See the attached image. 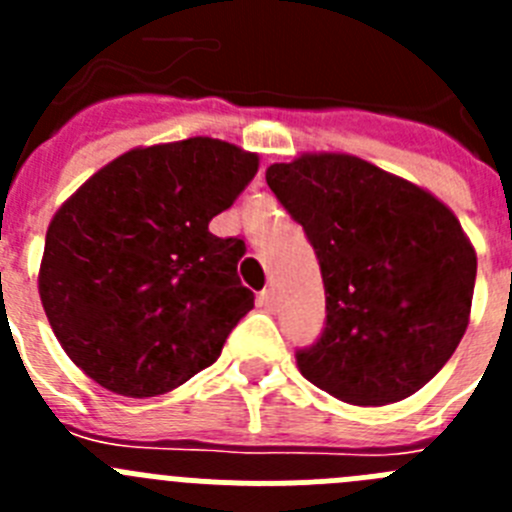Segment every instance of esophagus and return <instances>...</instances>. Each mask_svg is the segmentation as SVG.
I'll return each mask as SVG.
<instances>
[{"label": "esophagus", "instance_id": "1", "mask_svg": "<svg viewBox=\"0 0 512 512\" xmlns=\"http://www.w3.org/2000/svg\"><path fill=\"white\" fill-rule=\"evenodd\" d=\"M256 300H259V307H266V310H271V307H274V302H277V297H274V289H261Z\"/></svg>", "mask_w": 512, "mask_h": 512}]
</instances>
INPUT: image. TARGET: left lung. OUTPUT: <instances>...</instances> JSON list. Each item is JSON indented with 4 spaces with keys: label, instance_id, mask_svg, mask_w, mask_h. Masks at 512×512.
Instances as JSON below:
<instances>
[{
    "label": "left lung",
    "instance_id": "left-lung-1",
    "mask_svg": "<svg viewBox=\"0 0 512 512\" xmlns=\"http://www.w3.org/2000/svg\"><path fill=\"white\" fill-rule=\"evenodd\" d=\"M266 184L320 261L325 330L302 377L351 405L415 395L451 359L472 312L477 251L436 194L351 153H300Z\"/></svg>",
    "mask_w": 512,
    "mask_h": 512
}]
</instances>
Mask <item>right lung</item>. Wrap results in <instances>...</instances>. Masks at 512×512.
Instances as JSON below:
<instances>
[{
	"label": "right lung",
	"instance_id": "1",
	"mask_svg": "<svg viewBox=\"0 0 512 512\" xmlns=\"http://www.w3.org/2000/svg\"><path fill=\"white\" fill-rule=\"evenodd\" d=\"M259 171V153L217 138L130 148L53 215L38 292L58 343L122 397L176 390L220 356L253 292L243 241L210 220Z\"/></svg>",
	"mask_w": 512,
	"mask_h": 512
}]
</instances>
